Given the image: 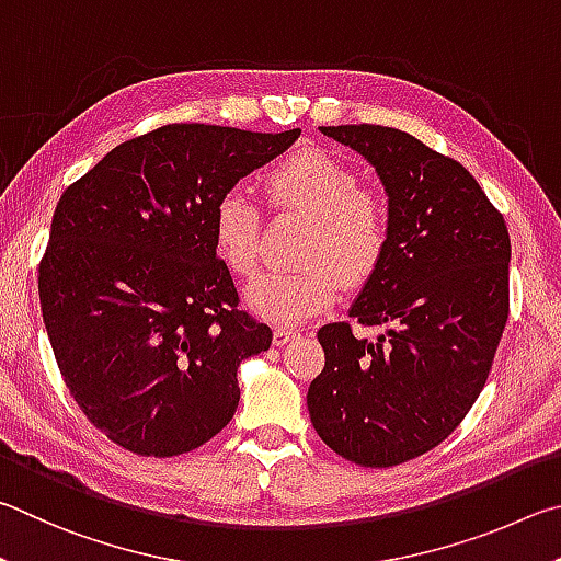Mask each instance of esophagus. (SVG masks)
<instances>
[{"label": "esophagus", "mask_w": 561, "mask_h": 561, "mask_svg": "<svg viewBox=\"0 0 561 561\" xmlns=\"http://www.w3.org/2000/svg\"><path fill=\"white\" fill-rule=\"evenodd\" d=\"M296 337H300V332L298 330H286V328H278L273 332V345L275 347H286L290 340H296Z\"/></svg>", "instance_id": "1"}]
</instances>
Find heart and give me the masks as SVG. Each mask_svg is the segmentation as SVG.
<instances>
[{
	"instance_id": "b5f03b06",
	"label": "heart",
	"mask_w": 561,
	"mask_h": 561,
	"mask_svg": "<svg viewBox=\"0 0 561 561\" xmlns=\"http://www.w3.org/2000/svg\"><path fill=\"white\" fill-rule=\"evenodd\" d=\"M350 164L322 150L288 157L265 176L268 199L280 211L312 219L296 271L268 273L245 290V306L275 325H300L325 312L337 298L340 278L362 286L379 268L389 243L385 202ZM263 214L249 194L229 190L211 214V241L226 268L253 275L261 263Z\"/></svg>"
}]
</instances>
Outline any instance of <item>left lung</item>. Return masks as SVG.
<instances>
[{"label": "left lung", "mask_w": 561, "mask_h": 561, "mask_svg": "<svg viewBox=\"0 0 561 561\" xmlns=\"http://www.w3.org/2000/svg\"><path fill=\"white\" fill-rule=\"evenodd\" d=\"M320 133L365 157L387 192V253L350 308L387 330L369 342L347 322L320 328L308 411L335 454L389 468L436 448L483 391L510 310V236L473 174L414 135Z\"/></svg>", "instance_id": "1"}]
</instances>
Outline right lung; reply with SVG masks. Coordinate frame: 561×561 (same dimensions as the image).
<instances>
[{"mask_svg": "<svg viewBox=\"0 0 561 561\" xmlns=\"http://www.w3.org/2000/svg\"><path fill=\"white\" fill-rule=\"evenodd\" d=\"M298 137L164 125L117 145L58 199L38 298L68 391L113 444L170 458L231 421L241 362L273 332L239 310L211 214Z\"/></svg>", "mask_w": 561, "mask_h": 561, "instance_id": "right-lung-1", "label": "right lung"}]
</instances>
